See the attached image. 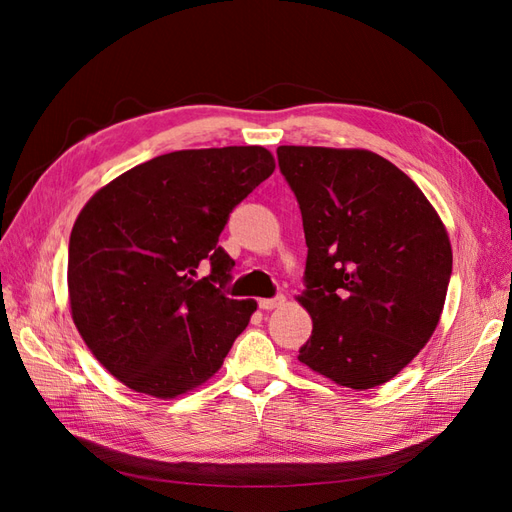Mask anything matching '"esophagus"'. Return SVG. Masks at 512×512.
<instances>
[{
    "label": "esophagus",
    "instance_id": "34e87169",
    "mask_svg": "<svg viewBox=\"0 0 512 512\" xmlns=\"http://www.w3.org/2000/svg\"><path fill=\"white\" fill-rule=\"evenodd\" d=\"M284 303H286L284 294H277V297H273V299H260L258 301L260 309H265V312H271V309H275V307H282Z\"/></svg>",
    "mask_w": 512,
    "mask_h": 512
}]
</instances>
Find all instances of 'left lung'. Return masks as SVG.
I'll use <instances>...</instances> for the list:
<instances>
[{"instance_id":"obj_1","label":"left lung","mask_w":512,"mask_h":512,"mask_svg":"<svg viewBox=\"0 0 512 512\" xmlns=\"http://www.w3.org/2000/svg\"><path fill=\"white\" fill-rule=\"evenodd\" d=\"M299 200L312 316L299 361L346 389L395 378L436 331L453 271L446 226L421 188L367 149L277 147Z\"/></svg>"}]
</instances>
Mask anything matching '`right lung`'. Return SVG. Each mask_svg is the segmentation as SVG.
<instances>
[{"label": "right lung", "mask_w": 512, "mask_h": 512, "mask_svg": "<svg viewBox=\"0 0 512 512\" xmlns=\"http://www.w3.org/2000/svg\"><path fill=\"white\" fill-rule=\"evenodd\" d=\"M273 170L258 145L173 151L126 170L81 209L70 232V314L128 389L175 399L218 374L258 307L222 294L235 260L218 239ZM205 264L212 273L198 281Z\"/></svg>", "instance_id": "right-lung-1"}]
</instances>
